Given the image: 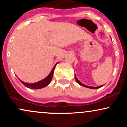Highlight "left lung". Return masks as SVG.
<instances>
[{
    "mask_svg": "<svg viewBox=\"0 0 127 127\" xmlns=\"http://www.w3.org/2000/svg\"><path fill=\"white\" fill-rule=\"evenodd\" d=\"M75 80H76V82L78 83V84H79L80 85L83 86V87H87V88H91V89H97V88H101V87H103V85H100V86H98V87H90V86L86 85H85V84H82V82H80V81H79V80L78 79V78H76V76L75 74Z\"/></svg>",
    "mask_w": 127,
    "mask_h": 127,
    "instance_id": "8db88e82",
    "label": "left lung"
}]
</instances>
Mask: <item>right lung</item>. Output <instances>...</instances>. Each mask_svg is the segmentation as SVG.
I'll return each mask as SVG.
<instances>
[{"label":"right lung","mask_w":127,"mask_h":127,"mask_svg":"<svg viewBox=\"0 0 127 127\" xmlns=\"http://www.w3.org/2000/svg\"><path fill=\"white\" fill-rule=\"evenodd\" d=\"M59 63V62L55 64L53 68L52 69V70L51 71L50 73L46 77L45 79L41 80V81H38V82H35V83H27V82H24L23 81H21V80L19 79L21 82L23 84L25 87H27V88H30V89H35V90H37V89H41L42 88H44V87H46L47 85H48L49 84H50L52 78V76H53L54 74V70L55 68V66L57 64Z\"/></svg>","instance_id":"right-lung-1"}]
</instances>
